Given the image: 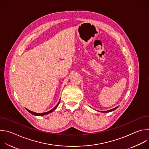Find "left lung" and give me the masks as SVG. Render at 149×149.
Returning <instances> with one entry per match:
<instances>
[{
  "instance_id": "8db88e82",
  "label": "left lung",
  "mask_w": 149,
  "mask_h": 149,
  "mask_svg": "<svg viewBox=\"0 0 149 149\" xmlns=\"http://www.w3.org/2000/svg\"><path fill=\"white\" fill-rule=\"evenodd\" d=\"M118 107H116V108H114V109H111V110H108V111H100V112H101V113H109V112H111V111H114V110H115L116 109H117Z\"/></svg>"
}]
</instances>
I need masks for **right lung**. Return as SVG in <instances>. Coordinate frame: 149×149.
Here are the masks:
<instances>
[{
	"label": "right lung",
	"mask_w": 149,
	"mask_h": 149,
	"mask_svg": "<svg viewBox=\"0 0 149 149\" xmlns=\"http://www.w3.org/2000/svg\"><path fill=\"white\" fill-rule=\"evenodd\" d=\"M61 100V99H60ZM59 101H60V100L59 101V102H58V104L56 105V106L55 107H54V108H53L52 109H51L50 111H47V112H45V113H35V112H33V111H30V110H29L28 109H26V110L28 111V112H29L30 113H31L32 114H33V115H34V116H44V115H47V114H49V113H52V112H53L54 111H55V109L58 107V105H59Z\"/></svg>",
	"instance_id": "right-lung-1"
}]
</instances>
